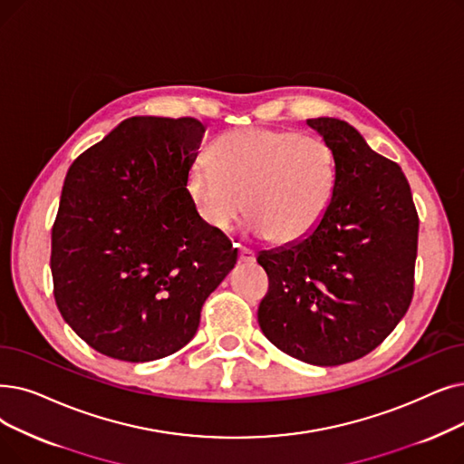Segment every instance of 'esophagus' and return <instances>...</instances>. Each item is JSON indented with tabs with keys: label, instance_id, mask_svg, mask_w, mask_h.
Listing matches in <instances>:
<instances>
[{
	"label": "esophagus",
	"instance_id": "1",
	"mask_svg": "<svg viewBox=\"0 0 464 464\" xmlns=\"http://www.w3.org/2000/svg\"><path fill=\"white\" fill-rule=\"evenodd\" d=\"M238 261H243V264H254L256 254L250 248H238Z\"/></svg>",
	"mask_w": 464,
	"mask_h": 464
}]
</instances>
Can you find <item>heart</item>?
I'll return each instance as SVG.
<instances>
[{
  "mask_svg": "<svg viewBox=\"0 0 464 464\" xmlns=\"http://www.w3.org/2000/svg\"><path fill=\"white\" fill-rule=\"evenodd\" d=\"M208 165L188 174V195L205 224L227 233L238 218L276 245L311 235L328 214L337 189V160L324 140L295 130L246 127L221 134Z\"/></svg>",
  "mask_w": 464,
  "mask_h": 464,
  "instance_id": "obj_1",
  "label": "heart"
}]
</instances>
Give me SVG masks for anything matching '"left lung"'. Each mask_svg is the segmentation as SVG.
<instances>
[{"label": "left lung", "mask_w": 464, "mask_h": 464, "mask_svg": "<svg viewBox=\"0 0 464 464\" xmlns=\"http://www.w3.org/2000/svg\"><path fill=\"white\" fill-rule=\"evenodd\" d=\"M307 125L335 153V197L311 235L257 256L269 278L257 322L282 353L339 366L381 345L410 309L419 216L401 169L347 121Z\"/></svg>", "instance_id": "left-lung-1"}]
</instances>
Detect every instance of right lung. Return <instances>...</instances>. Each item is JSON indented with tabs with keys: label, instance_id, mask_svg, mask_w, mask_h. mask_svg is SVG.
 Listing matches in <instances>:
<instances>
[{
	"label": "right lung",
	"instance_id": "right-lung-1",
	"mask_svg": "<svg viewBox=\"0 0 464 464\" xmlns=\"http://www.w3.org/2000/svg\"><path fill=\"white\" fill-rule=\"evenodd\" d=\"M203 132L195 117H130L66 174L51 233L53 292L98 353L150 362L186 347L237 264L231 240L188 195Z\"/></svg>",
	"mask_w": 464,
	"mask_h": 464
}]
</instances>
